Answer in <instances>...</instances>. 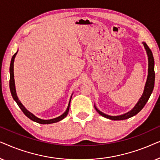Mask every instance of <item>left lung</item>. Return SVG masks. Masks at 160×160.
Here are the masks:
<instances>
[{
    "label": "left lung",
    "instance_id": "8db88e82",
    "mask_svg": "<svg viewBox=\"0 0 160 160\" xmlns=\"http://www.w3.org/2000/svg\"><path fill=\"white\" fill-rule=\"evenodd\" d=\"M145 50L148 56V76H147V79H146L145 87H144L143 92L142 94L141 97L140 98L138 101L136 103V105L133 107L132 109H131L130 111H129L128 112L123 114L119 115V116H110L106 113H102V111L98 110L97 107L95 105V108L96 111L99 113L100 115H101L102 117L107 119H111V120H124L129 119V118L134 117L135 115H136L138 113H139L140 111L142 110V108H143L146 102H147L148 100L149 99L151 95H152L153 89H154V79H155V73H154V57H153L152 52L151 51V49L148 48L147 44L145 42H142Z\"/></svg>",
    "mask_w": 160,
    "mask_h": 160
}]
</instances>
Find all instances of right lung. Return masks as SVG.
Segmentation results:
<instances>
[{
	"instance_id": "obj_1",
	"label": "right lung",
	"mask_w": 160,
	"mask_h": 160,
	"mask_svg": "<svg viewBox=\"0 0 160 160\" xmlns=\"http://www.w3.org/2000/svg\"><path fill=\"white\" fill-rule=\"evenodd\" d=\"M17 51L16 53H15L14 55H13L12 60H11V64H10V68H9V72H10V80H9V87H10V91L11 93H12V98L14 99L18 105V106L20 108V109L22 111V112L25 113V115L26 117L29 118L30 119H31L32 121L36 122L37 123L39 124H52V123H55V122H60L61 120L64 119V118L66 117L68 113V111H69V108H70V103H71V98L73 94H72L71 96V98H70L69 102H68V106L67 107L66 111H65L64 113H62V115H60V117L54 118V119H40V118L37 117L36 116H35L33 113H32L31 112H30L28 110L27 108H25V107L23 106L22 103L20 102V100H19L18 97H17V92H16V88H15V82H14V59L15 57H16Z\"/></svg>"
}]
</instances>
